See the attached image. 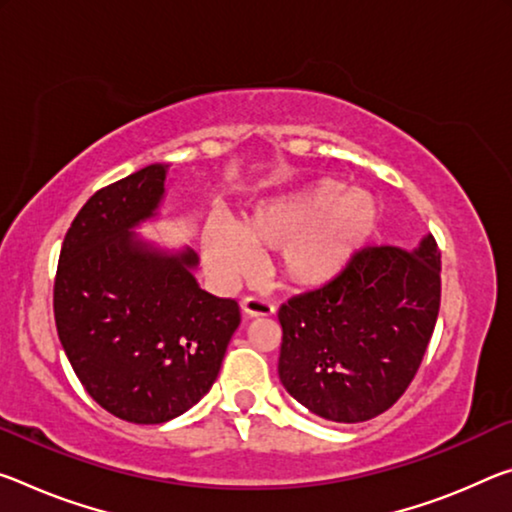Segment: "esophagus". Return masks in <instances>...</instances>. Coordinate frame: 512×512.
<instances>
[{
  "instance_id": "obj_1",
  "label": "esophagus",
  "mask_w": 512,
  "mask_h": 512,
  "mask_svg": "<svg viewBox=\"0 0 512 512\" xmlns=\"http://www.w3.org/2000/svg\"><path fill=\"white\" fill-rule=\"evenodd\" d=\"M241 312L250 316V319H255V316H271L275 312V307L269 303V300L250 296L241 300Z\"/></svg>"
}]
</instances>
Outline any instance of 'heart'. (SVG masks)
Masks as SVG:
<instances>
[{
	"label": "heart",
	"mask_w": 512,
	"mask_h": 512,
	"mask_svg": "<svg viewBox=\"0 0 512 512\" xmlns=\"http://www.w3.org/2000/svg\"><path fill=\"white\" fill-rule=\"evenodd\" d=\"M380 212L367 193H348L330 177L266 198L234 227L209 221L200 248L221 282L255 271L257 253L280 250L278 273L291 287L316 289L342 275L378 230Z\"/></svg>",
	"instance_id": "b5f03b06"
}]
</instances>
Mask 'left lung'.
Here are the masks:
<instances>
[{
  "mask_svg": "<svg viewBox=\"0 0 512 512\" xmlns=\"http://www.w3.org/2000/svg\"><path fill=\"white\" fill-rule=\"evenodd\" d=\"M440 250L364 248L335 280L280 307V383L328 421L358 424L401 399L440 312Z\"/></svg>",
  "mask_w": 512,
  "mask_h": 512,
  "instance_id": "1",
  "label": "left lung"
}]
</instances>
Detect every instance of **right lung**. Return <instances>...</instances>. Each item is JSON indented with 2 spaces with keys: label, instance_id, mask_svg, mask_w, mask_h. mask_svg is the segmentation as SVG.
I'll list each match as a JSON object with an SVG mask.
<instances>
[{
  "label": "right lung",
  "instance_id": "1",
  "mask_svg": "<svg viewBox=\"0 0 512 512\" xmlns=\"http://www.w3.org/2000/svg\"><path fill=\"white\" fill-rule=\"evenodd\" d=\"M168 164L97 191L63 239L54 319L86 392L118 419L164 424L193 408L221 371L239 305L200 289L191 248L136 230L157 221Z\"/></svg>",
  "mask_w": 512,
  "mask_h": 512
}]
</instances>
